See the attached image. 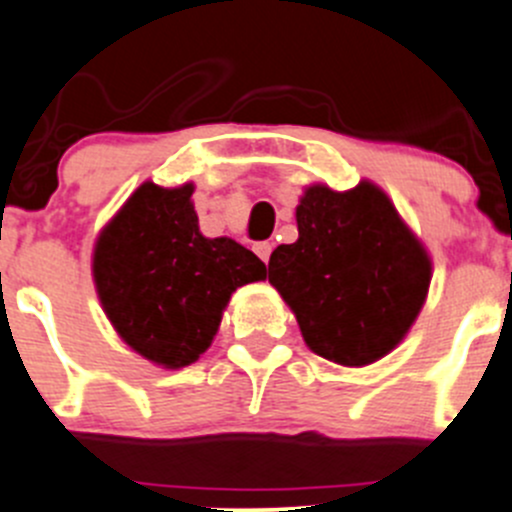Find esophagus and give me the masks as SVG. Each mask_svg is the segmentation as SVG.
I'll use <instances>...</instances> for the list:
<instances>
[{
  "label": "esophagus",
  "instance_id": "obj_1",
  "mask_svg": "<svg viewBox=\"0 0 512 512\" xmlns=\"http://www.w3.org/2000/svg\"><path fill=\"white\" fill-rule=\"evenodd\" d=\"M255 252H257V257H260V260L267 265V262H270V255H272V245L270 242H257Z\"/></svg>",
  "mask_w": 512,
  "mask_h": 512
}]
</instances>
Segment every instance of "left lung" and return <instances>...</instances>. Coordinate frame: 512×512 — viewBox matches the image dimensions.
Wrapping results in <instances>:
<instances>
[{"label":"left lung","instance_id":"1","mask_svg":"<svg viewBox=\"0 0 512 512\" xmlns=\"http://www.w3.org/2000/svg\"><path fill=\"white\" fill-rule=\"evenodd\" d=\"M297 242L270 255L267 277L292 307L307 347L337 365L388 355L423 307L430 260L388 195L307 187Z\"/></svg>","mask_w":512,"mask_h":512}]
</instances>
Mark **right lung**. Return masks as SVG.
I'll return each mask as SVG.
<instances>
[{
  "mask_svg": "<svg viewBox=\"0 0 512 512\" xmlns=\"http://www.w3.org/2000/svg\"><path fill=\"white\" fill-rule=\"evenodd\" d=\"M145 182L99 235L94 282L122 340L147 360L185 367L210 347L230 295L265 280L255 252L202 237L190 197Z\"/></svg>",
  "mask_w": 512,
  "mask_h": 512,
  "instance_id": "obj_1",
  "label": "right lung"
}]
</instances>
